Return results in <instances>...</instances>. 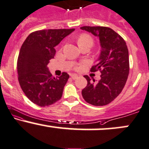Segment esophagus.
Listing matches in <instances>:
<instances>
[{
	"label": "esophagus",
	"instance_id": "obj_1",
	"mask_svg": "<svg viewBox=\"0 0 149 149\" xmlns=\"http://www.w3.org/2000/svg\"><path fill=\"white\" fill-rule=\"evenodd\" d=\"M71 78L73 80H76V78H78V75H76V74H71Z\"/></svg>",
	"mask_w": 149,
	"mask_h": 149
}]
</instances>
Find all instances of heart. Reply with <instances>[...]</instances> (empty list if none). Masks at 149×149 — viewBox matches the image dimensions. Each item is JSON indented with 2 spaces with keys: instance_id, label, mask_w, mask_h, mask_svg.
I'll use <instances>...</instances> for the list:
<instances>
[{
  "instance_id": "heart-1",
  "label": "heart",
  "mask_w": 149,
  "mask_h": 149,
  "mask_svg": "<svg viewBox=\"0 0 149 149\" xmlns=\"http://www.w3.org/2000/svg\"><path fill=\"white\" fill-rule=\"evenodd\" d=\"M91 42L93 43L92 38H91L89 35H85V34L84 35H82L80 36V37L78 38V45H79L80 44L83 43V42Z\"/></svg>"
}]
</instances>
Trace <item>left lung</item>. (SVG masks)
I'll list each match as a JSON object with an SVG mask.
<instances>
[{"label":"left lung","instance_id":"1","mask_svg":"<svg viewBox=\"0 0 149 149\" xmlns=\"http://www.w3.org/2000/svg\"><path fill=\"white\" fill-rule=\"evenodd\" d=\"M81 29L97 37L101 50L97 64L91 71L100 70V80L95 83L88 76L86 87L82 90V95L88 103L103 106L113 101L125 86L130 72L129 52L125 41L113 29L106 27L84 26Z\"/></svg>","mask_w":149,"mask_h":149}]
</instances>
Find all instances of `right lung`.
<instances>
[{"mask_svg":"<svg viewBox=\"0 0 149 149\" xmlns=\"http://www.w3.org/2000/svg\"><path fill=\"white\" fill-rule=\"evenodd\" d=\"M74 30L36 31L21 47L17 63L19 83L29 100L38 106H49L61 99L69 75L63 72L59 77H54L47 65L54 57L55 47Z\"/></svg>","mask_w":149,"mask_h":149,"instance_id":"obj_1","label":"right lung"}]
</instances>
